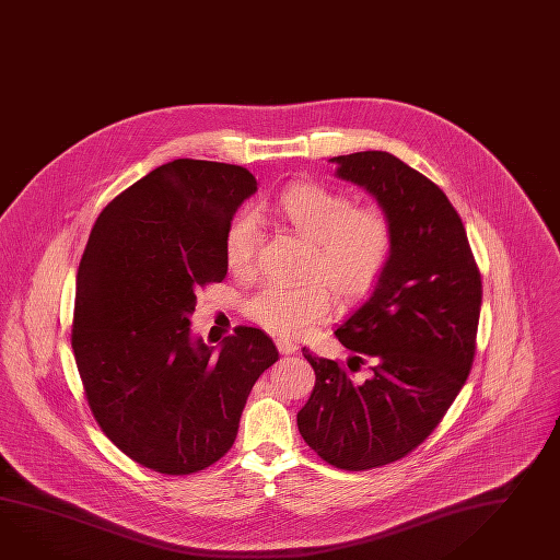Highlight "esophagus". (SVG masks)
Segmentation results:
<instances>
[{
	"instance_id": "34e87169",
	"label": "esophagus",
	"mask_w": 560,
	"mask_h": 560,
	"mask_svg": "<svg viewBox=\"0 0 560 560\" xmlns=\"http://www.w3.org/2000/svg\"><path fill=\"white\" fill-rule=\"evenodd\" d=\"M275 346H277V350H279L283 355L295 354V352L300 350V346H298V343L283 340V338H277V340H275Z\"/></svg>"
}]
</instances>
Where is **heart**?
Segmentation results:
<instances>
[{"mask_svg":"<svg viewBox=\"0 0 560 560\" xmlns=\"http://www.w3.org/2000/svg\"><path fill=\"white\" fill-rule=\"evenodd\" d=\"M275 212L314 245L305 269L312 281L295 287L269 283L248 300L246 314L273 334L298 338L331 314L326 285L341 301L369 295L390 262L395 231L378 206L358 208L348 194L319 184L289 186L277 198ZM257 245L259 217L253 210L236 212L224 234V259L232 273L253 269Z\"/></svg>","mask_w":560,"mask_h":560,"instance_id":"heart-1","label":"heart"}]
</instances>
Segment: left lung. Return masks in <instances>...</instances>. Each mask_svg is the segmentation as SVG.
Listing matches in <instances>:
<instances>
[{
    "mask_svg": "<svg viewBox=\"0 0 560 560\" xmlns=\"http://www.w3.org/2000/svg\"><path fill=\"white\" fill-rule=\"evenodd\" d=\"M329 162L388 214L395 246L369 300L336 329L354 352L348 369L372 360L369 381L303 348L315 386L298 427L324 462L362 471L419 447L459 395L476 354L481 277L464 222L431 179L388 151Z\"/></svg>",
    "mask_w": 560,
    "mask_h": 560,
    "instance_id": "8db88e82",
    "label": "left lung"
}]
</instances>
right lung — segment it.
I'll use <instances>...</instances> for the list:
<instances>
[{
	"instance_id": "add662e5",
	"label": "right lung",
	"mask_w": 560,
	"mask_h": 560,
	"mask_svg": "<svg viewBox=\"0 0 560 560\" xmlns=\"http://www.w3.org/2000/svg\"><path fill=\"white\" fill-rule=\"evenodd\" d=\"M257 191L241 165L174 160L96 219L77 273L72 350L103 433L137 464L186 476L231 450L255 382L279 360L257 328L191 336L196 289L226 277L224 234Z\"/></svg>"
}]
</instances>
